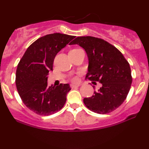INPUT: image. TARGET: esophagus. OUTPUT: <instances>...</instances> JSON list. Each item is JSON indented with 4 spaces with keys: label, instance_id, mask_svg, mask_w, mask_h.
<instances>
[{
    "label": "esophagus",
    "instance_id": "obj_1",
    "mask_svg": "<svg viewBox=\"0 0 149 149\" xmlns=\"http://www.w3.org/2000/svg\"><path fill=\"white\" fill-rule=\"evenodd\" d=\"M80 85H73V84H71L70 86H71V88H78V87H79Z\"/></svg>",
    "mask_w": 149,
    "mask_h": 149
}]
</instances>
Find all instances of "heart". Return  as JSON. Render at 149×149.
<instances>
[{
    "label": "heart",
    "mask_w": 149,
    "mask_h": 149,
    "mask_svg": "<svg viewBox=\"0 0 149 149\" xmlns=\"http://www.w3.org/2000/svg\"><path fill=\"white\" fill-rule=\"evenodd\" d=\"M71 80H72V81H73V82H76L77 80H78V78H77V77L75 76V77H73L72 79Z\"/></svg>",
    "instance_id": "1"
}]
</instances>
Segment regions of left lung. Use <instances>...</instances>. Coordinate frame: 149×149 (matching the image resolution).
Instances as JSON below:
<instances>
[{
    "instance_id": "8db88e82",
    "label": "left lung",
    "mask_w": 149,
    "mask_h": 149,
    "mask_svg": "<svg viewBox=\"0 0 149 149\" xmlns=\"http://www.w3.org/2000/svg\"><path fill=\"white\" fill-rule=\"evenodd\" d=\"M75 44L84 48L88 54V72L85 79L102 83L92 97L83 99L85 105L97 113L113 111L123 103L130 90L132 78L129 63L115 46L102 38L77 37L70 42V45Z\"/></svg>"
}]
</instances>
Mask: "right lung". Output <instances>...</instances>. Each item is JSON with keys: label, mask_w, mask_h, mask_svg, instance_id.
<instances>
[{"label": "right lung", "mask_w": 149, "mask_h": 149, "mask_svg": "<svg viewBox=\"0 0 149 149\" xmlns=\"http://www.w3.org/2000/svg\"><path fill=\"white\" fill-rule=\"evenodd\" d=\"M75 37L54 33L39 38L19 62L15 78L18 93L26 107L38 115H52L66 103L69 85L48 86L47 76L57 53Z\"/></svg>", "instance_id": "right-lung-1"}]
</instances>
